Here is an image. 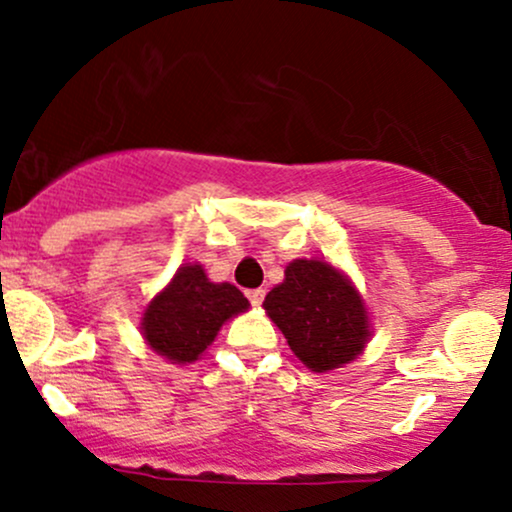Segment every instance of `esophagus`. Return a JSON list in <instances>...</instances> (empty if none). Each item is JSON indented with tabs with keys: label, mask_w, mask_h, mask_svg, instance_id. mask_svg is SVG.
Returning a JSON list of instances; mask_svg holds the SVG:
<instances>
[{
	"label": "esophagus",
	"mask_w": 512,
	"mask_h": 512,
	"mask_svg": "<svg viewBox=\"0 0 512 512\" xmlns=\"http://www.w3.org/2000/svg\"><path fill=\"white\" fill-rule=\"evenodd\" d=\"M264 293H267L264 289H250V291H248V301H250L252 305H260V303L264 301Z\"/></svg>",
	"instance_id": "obj_1"
}]
</instances>
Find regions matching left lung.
<instances>
[{"instance_id":"left-lung-1","label":"left lung","mask_w":512,"mask_h":512,"mask_svg":"<svg viewBox=\"0 0 512 512\" xmlns=\"http://www.w3.org/2000/svg\"><path fill=\"white\" fill-rule=\"evenodd\" d=\"M291 351L315 373L354 361L368 342V315L361 296L332 264L296 260L286 267L284 284L264 298Z\"/></svg>"}]
</instances>
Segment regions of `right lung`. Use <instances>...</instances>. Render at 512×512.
Returning <instances> with one entry per match:
<instances>
[{
  "instance_id": "obj_1",
  "label": "right lung",
  "mask_w": 512,
  "mask_h": 512,
  "mask_svg": "<svg viewBox=\"0 0 512 512\" xmlns=\"http://www.w3.org/2000/svg\"><path fill=\"white\" fill-rule=\"evenodd\" d=\"M248 305L233 284H211L199 264H185L146 308L144 339L173 363H192L214 342L223 322Z\"/></svg>"
}]
</instances>
